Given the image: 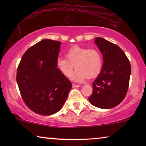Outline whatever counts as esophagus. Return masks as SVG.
I'll return each instance as SVG.
<instances>
[{
	"mask_svg": "<svg viewBox=\"0 0 146 146\" xmlns=\"http://www.w3.org/2000/svg\"><path fill=\"white\" fill-rule=\"evenodd\" d=\"M81 86L80 85H78V84H72V87L73 88H78V87H80Z\"/></svg>",
	"mask_w": 146,
	"mask_h": 146,
	"instance_id": "1",
	"label": "esophagus"
}]
</instances>
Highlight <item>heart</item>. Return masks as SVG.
Listing matches in <instances>:
<instances>
[{
	"instance_id": "heart-1",
	"label": "heart",
	"mask_w": 146,
	"mask_h": 146,
	"mask_svg": "<svg viewBox=\"0 0 146 146\" xmlns=\"http://www.w3.org/2000/svg\"><path fill=\"white\" fill-rule=\"evenodd\" d=\"M102 64V57L98 50L79 46L71 48L66 53V58L59 57L56 60L58 68L66 77L71 76L75 67L76 70L72 79L77 82L96 77Z\"/></svg>"
}]
</instances>
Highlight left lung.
<instances>
[{
  "label": "left lung",
  "mask_w": 146,
  "mask_h": 146,
  "mask_svg": "<svg viewBox=\"0 0 146 146\" xmlns=\"http://www.w3.org/2000/svg\"><path fill=\"white\" fill-rule=\"evenodd\" d=\"M95 43L102 54L104 65L101 73L92 83L93 92L88 100L96 107L112 108L126 96L131 65L118 46L100 37L96 38Z\"/></svg>",
  "instance_id": "left-lung-1"
}]
</instances>
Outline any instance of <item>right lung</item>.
Masks as SVG:
<instances>
[{
  "label": "right lung",
  "instance_id": "add662e5",
  "mask_svg": "<svg viewBox=\"0 0 146 146\" xmlns=\"http://www.w3.org/2000/svg\"><path fill=\"white\" fill-rule=\"evenodd\" d=\"M60 44L48 39L40 41L25 52L18 66L17 82L22 98L38 114L58 111L72 88L71 82L56 67Z\"/></svg>",
  "mask_w": 146,
  "mask_h": 146
}]
</instances>
